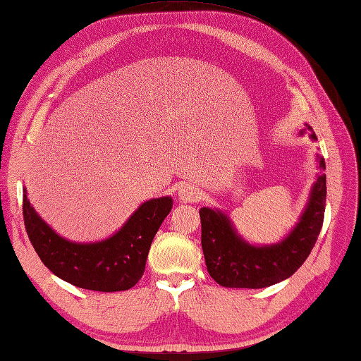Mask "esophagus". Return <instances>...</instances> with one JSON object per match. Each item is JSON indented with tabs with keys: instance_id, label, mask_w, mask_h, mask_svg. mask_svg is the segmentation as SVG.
<instances>
[{
	"instance_id": "34e87169",
	"label": "esophagus",
	"mask_w": 361,
	"mask_h": 361,
	"mask_svg": "<svg viewBox=\"0 0 361 361\" xmlns=\"http://www.w3.org/2000/svg\"><path fill=\"white\" fill-rule=\"evenodd\" d=\"M201 190L197 187L191 185V183H183V185L178 191V197L179 201L183 204H190V202H197L201 201Z\"/></svg>"
}]
</instances>
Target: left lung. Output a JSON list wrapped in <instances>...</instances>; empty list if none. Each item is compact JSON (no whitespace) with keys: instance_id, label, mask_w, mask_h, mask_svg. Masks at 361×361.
Masks as SVG:
<instances>
[{"instance_id":"8db88e82","label":"left lung","mask_w":361,"mask_h":361,"mask_svg":"<svg viewBox=\"0 0 361 361\" xmlns=\"http://www.w3.org/2000/svg\"><path fill=\"white\" fill-rule=\"evenodd\" d=\"M306 130L312 139H317L309 125ZM318 165L322 170L326 168L323 156H318ZM324 208L326 174L322 173L312 187L306 210L289 236L278 244L261 247L245 243L224 213L201 208V241L208 274L224 287L241 289H262L284 281L301 267L314 248L323 227Z\"/></svg>"}]
</instances>
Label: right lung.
<instances>
[{
	"instance_id": "add662e5",
	"label": "right lung",
	"mask_w": 361,
	"mask_h": 361,
	"mask_svg": "<svg viewBox=\"0 0 361 361\" xmlns=\"http://www.w3.org/2000/svg\"><path fill=\"white\" fill-rule=\"evenodd\" d=\"M170 196L142 204L116 235L100 243H71L39 218L23 188V218L30 244L54 275L97 292L128 290L145 271L147 256L160 224L171 212Z\"/></svg>"
}]
</instances>
